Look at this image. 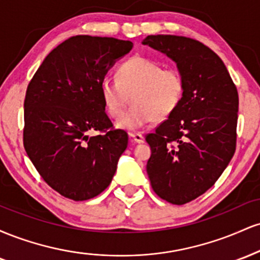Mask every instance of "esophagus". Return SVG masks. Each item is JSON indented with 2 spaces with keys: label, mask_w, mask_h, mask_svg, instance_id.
Wrapping results in <instances>:
<instances>
[{
  "label": "esophagus",
  "mask_w": 260,
  "mask_h": 260,
  "mask_svg": "<svg viewBox=\"0 0 260 260\" xmlns=\"http://www.w3.org/2000/svg\"><path fill=\"white\" fill-rule=\"evenodd\" d=\"M129 137L133 139L134 143H144V137H143L142 133H129Z\"/></svg>",
  "instance_id": "1"
}]
</instances>
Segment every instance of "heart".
<instances>
[{
  "label": "heart",
  "mask_w": 260,
  "mask_h": 260,
  "mask_svg": "<svg viewBox=\"0 0 260 260\" xmlns=\"http://www.w3.org/2000/svg\"><path fill=\"white\" fill-rule=\"evenodd\" d=\"M117 80L106 78L100 84V95L107 113L120 117L131 96L133 106L116 122L121 129L143 128L155 120H165L183 100L186 80L176 68H164L154 59L133 56L118 67Z\"/></svg>",
  "instance_id": "obj_1"
}]
</instances>
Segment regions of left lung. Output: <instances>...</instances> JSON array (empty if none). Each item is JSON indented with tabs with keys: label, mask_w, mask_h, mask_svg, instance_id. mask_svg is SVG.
Instances as JSON below:
<instances>
[{
	"label": "left lung",
	"mask_w": 260,
	"mask_h": 260,
	"mask_svg": "<svg viewBox=\"0 0 260 260\" xmlns=\"http://www.w3.org/2000/svg\"><path fill=\"white\" fill-rule=\"evenodd\" d=\"M142 44L172 59L186 80L178 109L145 137L154 192L172 204H186L207 192L234 156L237 89L221 58L199 41L148 35Z\"/></svg>",
	"instance_id": "8db88e82"
}]
</instances>
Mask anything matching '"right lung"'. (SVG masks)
<instances>
[{"label":"right lung","instance_id":"obj_1","mask_svg":"<svg viewBox=\"0 0 260 260\" xmlns=\"http://www.w3.org/2000/svg\"><path fill=\"white\" fill-rule=\"evenodd\" d=\"M132 41L77 35L44 59L24 100V148L44 181L76 202L111 183L128 136L112 129L100 84ZM94 130L103 134L90 136Z\"/></svg>","mask_w":260,"mask_h":260}]
</instances>
